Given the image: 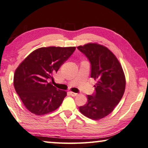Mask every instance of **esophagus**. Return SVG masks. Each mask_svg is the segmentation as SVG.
Here are the masks:
<instances>
[{"instance_id": "obj_1", "label": "esophagus", "mask_w": 148, "mask_h": 148, "mask_svg": "<svg viewBox=\"0 0 148 148\" xmlns=\"http://www.w3.org/2000/svg\"><path fill=\"white\" fill-rule=\"evenodd\" d=\"M70 95H71L72 97H76L77 95V93H75L74 92H70Z\"/></svg>"}]
</instances>
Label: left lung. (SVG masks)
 <instances>
[{
    "label": "left lung",
    "instance_id": "left-lung-1",
    "mask_svg": "<svg viewBox=\"0 0 148 148\" xmlns=\"http://www.w3.org/2000/svg\"><path fill=\"white\" fill-rule=\"evenodd\" d=\"M91 63L90 77L97 81L96 93L87 95L88 102L79 107L84 116L92 120L103 119L111 113L123 97L126 77L116 57L108 47L97 43L77 47Z\"/></svg>",
    "mask_w": 148,
    "mask_h": 148
}]
</instances>
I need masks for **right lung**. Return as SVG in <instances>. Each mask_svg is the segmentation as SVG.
Listing matches in <instances>:
<instances>
[{
	"instance_id": "obj_1",
	"label": "right lung",
	"mask_w": 148,
	"mask_h": 148,
	"mask_svg": "<svg viewBox=\"0 0 148 148\" xmlns=\"http://www.w3.org/2000/svg\"><path fill=\"white\" fill-rule=\"evenodd\" d=\"M75 47H43L33 51L20 63L14 75V86L29 112L44 115L60 107L67 92L48 81L72 55Z\"/></svg>"
}]
</instances>
